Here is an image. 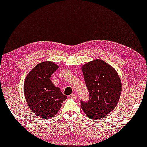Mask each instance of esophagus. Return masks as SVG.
Returning a JSON list of instances; mask_svg holds the SVG:
<instances>
[{"mask_svg":"<svg viewBox=\"0 0 147 147\" xmlns=\"http://www.w3.org/2000/svg\"><path fill=\"white\" fill-rule=\"evenodd\" d=\"M70 98H73V99H76V97H77V94H76V93H74V94H72L70 95Z\"/></svg>","mask_w":147,"mask_h":147,"instance_id":"34e87169","label":"esophagus"}]
</instances>
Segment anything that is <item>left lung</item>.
<instances>
[{"instance_id":"8db88e82","label":"left lung","mask_w":147,"mask_h":147,"mask_svg":"<svg viewBox=\"0 0 147 147\" xmlns=\"http://www.w3.org/2000/svg\"><path fill=\"white\" fill-rule=\"evenodd\" d=\"M82 71L90 96L88 102H80L82 111L89 119H102L113 111L119 102L121 78L112 66L100 59L82 65Z\"/></svg>"}]
</instances>
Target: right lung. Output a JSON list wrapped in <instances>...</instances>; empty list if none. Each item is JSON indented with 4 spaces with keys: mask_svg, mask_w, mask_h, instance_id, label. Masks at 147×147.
I'll return each mask as SVG.
<instances>
[{
    "mask_svg": "<svg viewBox=\"0 0 147 147\" xmlns=\"http://www.w3.org/2000/svg\"><path fill=\"white\" fill-rule=\"evenodd\" d=\"M59 68L53 62H42L28 73L24 80V94L26 102L30 110L42 119L54 117L67 98L50 79Z\"/></svg>",
    "mask_w": 147,
    "mask_h": 147,
    "instance_id": "obj_1",
    "label": "right lung"
}]
</instances>
